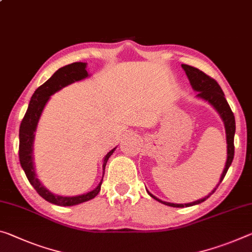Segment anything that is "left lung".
<instances>
[{"label": "left lung", "mask_w": 252, "mask_h": 252, "mask_svg": "<svg viewBox=\"0 0 252 252\" xmlns=\"http://www.w3.org/2000/svg\"><path fill=\"white\" fill-rule=\"evenodd\" d=\"M183 69L185 70V73L187 75V77L189 79V83L191 87H193L194 91L197 92L196 96L204 99V101L209 102L211 105H212L215 110L219 112L220 117L223 120L224 122V127H225V134H226V162H225V167L223 169V173L221 175V178H220V182L215 189L211 191V193L207 195V196L203 197L201 199H197V201L191 202V203H187V204H174V203H169V202H163L161 199H159L153 195L151 193L148 191V194L150 195L151 197L155 198L156 201L162 203V204L168 205V206H173V207H184V206H193L199 204V203L204 202L206 198H209L211 195H212L215 190H217L218 186L220 185V183L223 181L224 178L225 174L229 167L232 163L233 157H234V133H235V120H234V115L233 112L231 111L230 105L227 104L226 99L224 97V93L220 85L218 84V82L213 79L212 77H210L209 75H206L205 73H203L202 70H199L195 67H191L189 65H185L183 63L182 65Z\"/></svg>", "instance_id": "8db88e82"}]
</instances>
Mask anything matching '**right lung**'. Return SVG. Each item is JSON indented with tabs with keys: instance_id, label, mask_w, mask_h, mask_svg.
Returning <instances> with one entry per match:
<instances>
[{
	"instance_id": "obj_1",
	"label": "right lung",
	"mask_w": 252,
	"mask_h": 252,
	"mask_svg": "<svg viewBox=\"0 0 252 252\" xmlns=\"http://www.w3.org/2000/svg\"><path fill=\"white\" fill-rule=\"evenodd\" d=\"M86 77H89V73L86 71V63H73L70 65H66L62 67V68H59L46 83H43L41 86H39L35 90L32 97L30 99L29 106H28L25 117L22 119L21 125H20L19 158L20 163H21L22 169L25 170L28 181L30 182V184L37 190V193L40 196L45 198L47 202L53 203V204L59 206L77 205L94 198L98 194V191L101 190L103 177L96 189H94L93 190H91L86 194L77 195V196H61V195L51 193L39 181L34 170L32 157L34 132L35 129H37L40 115H41L42 111L45 109L47 102L49 101L51 95L56 93V92H58L59 90H62L63 87L69 85V84H73L74 82L82 81V79ZM115 148H113L110 153H107L104 159H103V173L105 170L106 162L111 157V155L113 154ZM103 176H104V174H103Z\"/></svg>"
}]
</instances>
